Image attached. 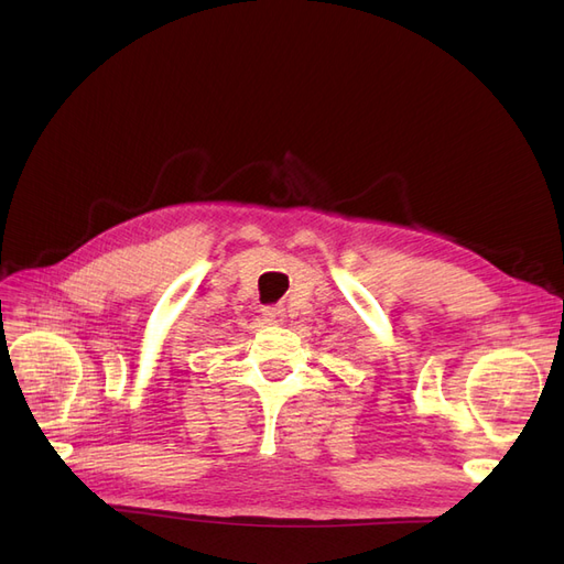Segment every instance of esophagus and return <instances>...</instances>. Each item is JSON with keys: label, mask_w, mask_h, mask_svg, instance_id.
<instances>
[{"label": "esophagus", "mask_w": 564, "mask_h": 564, "mask_svg": "<svg viewBox=\"0 0 564 564\" xmlns=\"http://www.w3.org/2000/svg\"><path fill=\"white\" fill-rule=\"evenodd\" d=\"M263 319L268 324H282L284 322V311L282 308H263Z\"/></svg>", "instance_id": "34e87169"}]
</instances>
